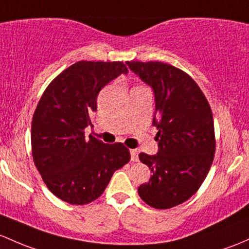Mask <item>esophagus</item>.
I'll list each match as a JSON object with an SVG mask.
<instances>
[{"label": "esophagus", "mask_w": 249, "mask_h": 249, "mask_svg": "<svg viewBox=\"0 0 249 249\" xmlns=\"http://www.w3.org/2000/svg\"><path fill=\"white\" fill-rule=\"evenodd\" d=\"M130 155H131V161H133V162L138 161V151L137 150L131 149V150H130Z\"/></svg>", "instance_id": "34e87169"}]
</instances>
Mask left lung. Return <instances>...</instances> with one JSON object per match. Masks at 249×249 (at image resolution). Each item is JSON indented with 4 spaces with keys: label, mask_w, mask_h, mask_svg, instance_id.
Returning <instances> with one entry per match:
<instances>
[{
    "label": "left lung",
    "mask_w": 249,
    "mask_h": 249,
    "mask_svg": "<svg viewBox=\"0 0 249 249\" xmlns=\"http://www.w3.org/2000/svg\"><path fill=\"white\" fill-rule=\"evenodd\" d=\"M155 95L153 125L158 127L156 155L141 153L151 177L138 195L155 209H171L190 199L213 164V117L205 95L190 75L162 62H126Z\"/></svg>",
    "instance_id": "obj_1"
}]
</instances>
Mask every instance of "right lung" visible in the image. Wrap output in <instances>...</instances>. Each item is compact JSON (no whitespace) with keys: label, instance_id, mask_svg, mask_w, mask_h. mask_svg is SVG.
<instances>
[{"label":"right lung","instance_id":"add662e5","mask_svg":"<svg viewBox=\"0 0 249 249\" xmlns=\"http://www.w3.org/2000/svg\"><path fill=\"white\" fill-rule=\"evenodd\" d=\"M123 62L80 61L52 80L32 119V156L48 188L59 199L83 205L104 193L113 173L130 161L123 143L86 138L105 86L127 74Z\"/></svg>","mask_w":249,"mask_h":249}]
</instances>
